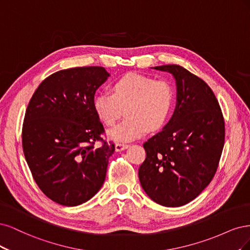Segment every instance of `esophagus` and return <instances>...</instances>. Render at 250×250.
<instances>
[{"instance_id":"1","label":"esophagus","mask_w":250,"mask_h":250,"mask_svg":"<svg viewBox=\"0 0 250 250\" xmlns=\"http://www.w3.org/2000/svg\"><path fill=\"white\" fill-rule=\"evenodd\" d=\"M128 146V144H125V143H116V146H115V149H116V151H122V150H124V149H126Z\"/></svg>"}]
</instances>
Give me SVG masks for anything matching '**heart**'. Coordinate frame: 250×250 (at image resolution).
<instances>
[{"mask_svg": "<svg viewBox=\"0 0 250 250\" xmlns=\"http://www.w3.org/2000/svg\"><path fill=\"white\" fill-rule=\"evenodd\" d=\"M174 92L163 80L128 74L115 81L112 92L101 91L93 100L96 115L107 125H113L125 113L127 117L109 132L112 139L128 141L148 131L163 128L171 115Z\"/></svg>", "mask_w": 250, "mask_h": 250, "instance_id": "obj_1", "label": "heart"}]
</instances>
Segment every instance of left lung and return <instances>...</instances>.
Wrapping results in <instances>:
<instances>
[{"mask_svg": "<svg viewBox=\"0 0 250 250\" xmlns=\"http://www.w3.org/2000/svg\"><path fill=\"white\" fill-rule=\"evenodd\" d=\"M175 79L176 106L163 130L143 147L138 175L146 194L164 207H181L211 183L224 146V119L208 84L175 64L154 67Z\"/></svg>", "mask_w": 250, "mask_h": 250, "instance_id": "8db88e82", "label": "left lung"}]
</instances>
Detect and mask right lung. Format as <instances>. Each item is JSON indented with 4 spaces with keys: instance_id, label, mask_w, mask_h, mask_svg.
<instances>
[{
    "instance_id": "1",
    "label": "right lung",
    "mask_w": 250,
    "mask_h": 250,
    "mask_svg": "<svg viewBox=\"0 0 250 250\" xmlns=\"http://www.w3.org/2000/svg\"><path fill=\"white\" fill-rule=\"evenodd\" d=\"M109 76L101 66L59 70L40 83L28 104L23 154L39 189L59 205L86 203L106 179L115 146L102 138L93 100Z\"/></svg>"
}]
</instances>
